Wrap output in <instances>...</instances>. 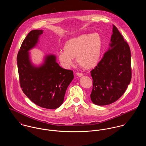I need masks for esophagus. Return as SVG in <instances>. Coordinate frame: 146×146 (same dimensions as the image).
Masks as SVG:
<instances>
[{"instance_id":"obj_1","label":"esophagus","mask_w":146,"mask_h":146,"mask_svg":"<svg viewBox=\"0 0 146 146\" xmlns=\"http://www.w3.org/2000/svg\"><path fill=\"white\" fill-rule=\"evenodd\" d=\"M76 75H77V76L80 77L83 76V74H82V73H76Z\"/></svg>"}]
</instances>
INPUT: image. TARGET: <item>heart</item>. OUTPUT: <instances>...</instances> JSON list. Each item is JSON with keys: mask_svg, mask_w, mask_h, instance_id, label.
Wrapping results in <instances>:
<instances>
[{"mask_svg": "<svg viewBox=\"0 0 146 146\" xmlns=\"http://www.w3.org/2000/svg\"><path fill=\"white\" fill-rule=\"evenodd\" d=\"M102 49V40L98 33H85L66 41L64 50L58 53V58L65 68H69L73 64L76 57L78 65L84 69H90L98 64Z\"/></svg>", "mask_w": 146, "mask_h": 146, "instance_id": "b5f03b06", "label": "heart"}]
</instances>
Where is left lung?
<instances>
[{"mask_svg": "<svg viewBox=\"0 0 146 146\" xmlns=\"http://www.w3.org/2000/svg\"><path fill=\"white\" fill-rule=\"evenodd\" d=\"M109 48L95 69L91 71L93 88L92 102L103 106L112 104L121 97L131 81L129 46L114 26Z\"/></svg>", "mask_w": 146, "mask_h": 146, "instance_id": "obj_1", "label": "left lung"}]
</instances>
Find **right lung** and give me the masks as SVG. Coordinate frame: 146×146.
I'll list each match as a JSON object with an SVG mask.
<instances>
[{
  "instance_id": "add662e5",
  "label": "right lung",
  "mask_w": 146,
  "mask_h": 146,
  "mask_svg": "<svg viewBox=\"0 0 146 146\" xmlns=\"http://www.w3.org/2000/svg\"><path fill=\"white\" fill-rule=\"evenodd\" d=\"M43 31L33 30L23 41L17 58L18 70L21 87L26 96L41 108L55 109L63 103L74 76L72 70L59 66L54 54L45 55L40 65L33 63L29 51L37 46Z\"/></svg>"
}]
</instances>
